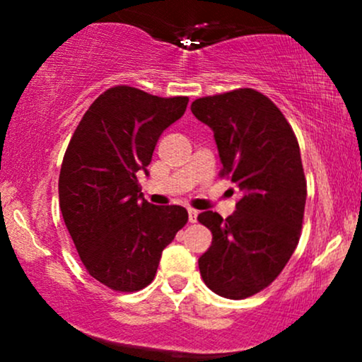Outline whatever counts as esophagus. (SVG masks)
Returning <instances> with one entry per match:
<instances>
[{"instance_id": "esophagus-1", "label": "esophagus", "mask_w": 362, "mask_h": 362, "mask_svg": "<svg viewBox=\"0 0 362 362\" xmlns=\"http://www.w3.org/2000/svg\"><path fill=\"white\" fill-rule=\"evenodd\" d=\"M197 211H195V209H189V221L190 223H195V221H197Z\"/></svg>"}]
</instances>
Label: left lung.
Instances as JSON below:
<instances>
[{"instance_id":"obj_1","label":"left lung","mask_w":362,"mask_h":362,"mask_svg":"<svg viewBox=\"0 0 362 362\" xmlns=\"http://www.w3.org/2000/svg\"><path fill=\"white\" fill-rule=\"evenodd\" d=\"M190 110L213 129L221 175L240 192L226 219L213 211L197 216L213 233L199 271L216 294L243 300L279 276L300 242L306 204L300 144L282 112L257 90L197 98Z\"/></svg>"}]
</instances>
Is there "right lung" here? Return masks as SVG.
Returning <instances> with one entry per match:
<instances>
[{
	"label": "right lung",
	"instance_id": "obj_1",
	"mask_svg": "<svg viewBox=\"0 0 362 362\" xmlns=\"http://www.w3.org/2000/svg\"><path fill=\"white\" fill-rule=\"evenodd\" d=\"M189 98L132 86L103 91L78 124L59 173V207L80 259L107 288L134 293L155 279L161 252L185 226L182 206L143 197L138 173Z\"/></svg>",
	"mask_w": 362,
	"mask_h": 362
}]
</instances>
